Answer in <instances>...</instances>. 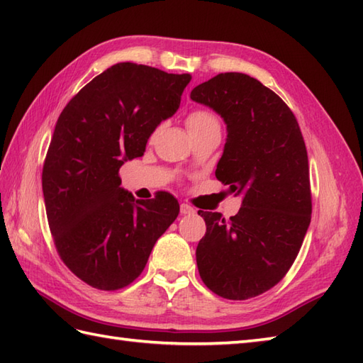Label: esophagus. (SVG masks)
Here are the masks:
<instances>
[{"label":"esophagus","instance_id":"obj_1","mask_svg":"<svg viewBox=\"0 0 363 363\" xmlns=\"http://www.w3.org/2000/svg\"><path fill=\"white\" fill-rule=\"evenodd\" d=\"M179 211H181V213L182 215H189V213H195V209L191 206H189V204H186V203H182L181 204V207H179Z\"/></svg>","mask_w":363,"mask_h":363}]
</instances>
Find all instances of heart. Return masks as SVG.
I'll return each instance as SVG.
<instances>
[{"label":"heart","instance_id":"1","mask_svg":"<svg viewBox=\"0 0 363 363\" xmlns=\"http://www.w3.org/2000/svg\"><path fill=\"white\" fill-rule=\"evenodd\" d=\"M186 125L190 135L206 133V130L212 129H220V121L217 120V117L212 112L204 109H196L190 112L186 118Z\"/></svg>","mask_w":363,"mask_h":363}]
</instances>
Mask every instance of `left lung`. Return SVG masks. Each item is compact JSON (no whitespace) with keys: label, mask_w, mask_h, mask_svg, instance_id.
<instances>
[{"label":"left lung","mask_w":363,"mask_h":363,"mask_svg":"<svg viewBox=\"0 0 363 363\" xmlns=\"http://www.w3.org/2000/svg\"><path fill=\"white\" fill-rule=\"evenodd\" d=\"M226 125L215 176L235 196L237 215L198 211L206 235L196 248L203 282L218 296L248 299L279 282L311 225L309 159L295 115L273 90L243 73H220L191 90Z\"/></svg>","instance_id":"left-lung-1"}]
</instances>
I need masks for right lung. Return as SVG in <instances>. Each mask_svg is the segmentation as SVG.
Masks as SVG:
<instances>
[{"mask_svg":"<svg viewBox=\"0 0 363 363\" xmlns=\"http://www.w3.org/2000/svg\"><path fill=\"white\" fill-rule=\"evenodd\" d=\"M191 76L121 62L70 99L54 128L42 173L50 230L64 264L99 290L137 279L154 243L179 213L169 194L143 201L120 187V167L143 156L179 109Z\"/></svg>","mask_w":363,"mask_h":363,"instance_id":"add662e5","label":"right lung"}]
</instances>
